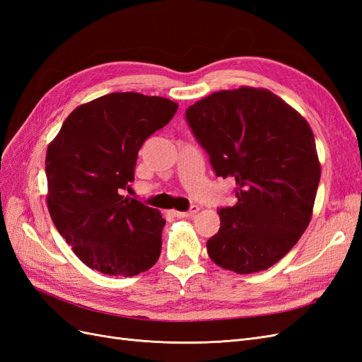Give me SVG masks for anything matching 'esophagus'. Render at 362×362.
Wrapping results in <instances>:
<instances>
[{
    "mask_svg": "<svg viewBox=\"0 0 362 362\" xmlns=\"http://www.w3.org/2000/svg\"><path fill=\"white\" fill-rule=\"evenodd\" d=\"M198 211H199V206H198V205H193L189 211H175V210H172L170 214H172L173 217H192V216H194Z\"/></svg>",
    "mask_w": 362,
    "mask_h": 362,
    "instance_id": "1",
    "label": "esophagus"
}]
</instances>
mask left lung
Wrapping results in <instances>:
<instances>
[{"mask_svg": "<svg viewBox=\"0 0 362 362\" xmlns=\"http://www.w3.org/2000/svg\"><path fill=\"white\" fill-rule=\"evenodd\" d=\"M185 119L217 177L235 180L237 204L218 208L208 255L240 275L267 270L311 221L322 170L313 129L279 96L247 86L211 93Z\"/></svg>", "mask_w": 362, "mask_h": 362, "instance_id": "1", "label": "left lung"}]
</instances>
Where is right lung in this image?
I'll list each match as a JSON object with an SVG mask.
<instances>
[{"label": "right lung", "instance_id": "1", "mask_svg": "<svg viewBox=\"0 0 362 362\" xmlns=\"http://www.w3.org/2000/svg\"><path fill=\"white\" fill-rule=\"evenodd\" d=\"M178 104L136 92L108 93L76 107L47 151V204L60 235L87 267L134 276L156 264L166 221L124 198L139 149L170 122Z\"/></svg>", "mask_w": 362, "mask_h": 362}]
</instances>
